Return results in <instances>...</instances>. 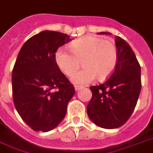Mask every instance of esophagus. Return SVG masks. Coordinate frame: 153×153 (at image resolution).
I'll return each instance as SVG.
<instances>
[{
    "label": "esophagus",
    "instance_id": "obj_1",
    "mask_svg": "<svg viewBox=\"0 0 153 153\" xmlns=\"http://www.w3.org/2000/svg\"><path fill=\"white\" fill-rule=\"evenodd\" d=\"M82 88H83L82 87H81V86H74V89H75V91H79V90L82 89Z\"/></svg>",
    "mask_w": 153,
    "mask_h": 153
}]
</instances>
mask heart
<instances>
[{"instance_id": "heart-1", "label": "heart", "mask_w": 153, "mask_h": 153, "mask_svg": "<svg viewBox=\"0 0 153 153\" xmlns=\"http://www.w3.org/2000/svg\"><path fill=\"white\" fill-rule=\"evenodd\" d=\"M72 53L58 49L55 53L56 63L67 76H71L82 64L84 69L74 74L71 81L85 85L94 81L104 80L110 76L118 60V51L113 42L95 36H85L71 44Z\"/></svg>"}]
</instances>
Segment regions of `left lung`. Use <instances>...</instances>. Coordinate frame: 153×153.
<instances>
[{
	"instance_id": "obj_1",
	"label": "left lung",
	"mask_w": 153,
	"mask_h": 153,
	"mask_svg": "<svg viewBox=\"0 0 153 153\" xmlns=\"http://www.w3.org/2000/svg\"><path fill=\"white\" fill-rule=\"evenodd\" d=\"M115 45L118 60L115 71L104 83L90 87L92 98L87 107L92 122L107 129L120 128L128 121L141 90L140 66L132 49L118 36H115Z\"/></svg>"
}]
</instances>
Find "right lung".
Wrapping results in <instances>:
<instances>
[{
	"label": "right lung",
	"mask_w": 153,
	"mask_h": 153,
	"mask_svg": "<svg viewBox=\"0 0 153 153\" xmlns=\"http://www.w3.org/2000/svg\"><path fill=\"white\" fill-rule=\"evenodd\" d=\"M71 39L44 30L22 45L12 74L13 98L17 112L35 131H49L61 123L74 87L55 61L58 49Z\"/></svg>",
	"instance_id": "obj_1"
}]
</instances>
